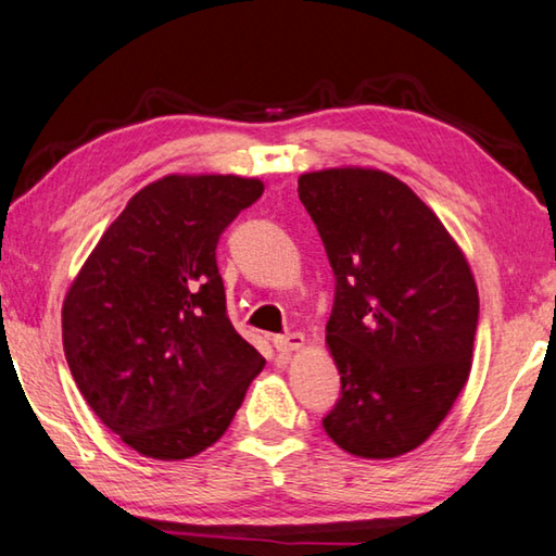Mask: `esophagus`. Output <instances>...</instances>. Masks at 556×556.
Segmentation results:
<instances>
[{
  "instance_id": "1",
  "label": "esophagus",
  "mask_w": 556,
  "mask_h": 556,
  "mask_svg": "<svg viewBox=\"0 0 556 556\" xmlns=\"http://www.w3.org/2000/svg\"><path fill=\"white\" fill-rule=\"evenodd\" d=\"M271 342H275L277 352H299L306 346V337L301 332H289V334H277Z\"/></svg>"
}]
</instances>
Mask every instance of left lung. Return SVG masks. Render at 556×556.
Masks as SVG:
<instances>
[{"label":"left lung","mask_w":556,"mask_h":556,"mask_svg":"<svg viewBox=\"0 0 556 556\" xmlns=\"http://www.w3.org/2000/svg\"><path fill=\"white\" fill-rule=\"evenodd\" d=\"M299 198L337 281L325 342L342 397L323 427L356 458H397L439 429L470 378L472 269L431 206L386 170L303 173Z\"/></svg>","instance_id":"1"}]
</instances>
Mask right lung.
Returning <instances> with one entry per match:
<instances>
[{
	"instance_id": "right-lung-1",
	"label": "right lung",
	"mask_w": 556,
	"mask_h": 556,
	"mask_svg": "<svg viewBox=\"0 0 556 556\" xmlns=\"http://www.w3.org/2000/svg\"><path fill=\"white\" fill-rule=\"evenodd\" d=\"M260 178L170 173L141 188L62 303L84 400L144 458L185 460L224 437L265 358L226 318L216 243Z\"/></svg>"
}]
</instances>
